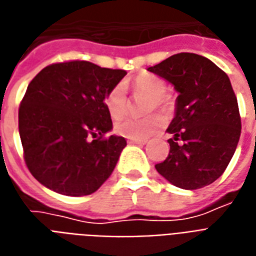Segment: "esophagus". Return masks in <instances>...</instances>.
I'll use <instances>...</instances> for the list:
<instances>
[{
	"label": "esophagus",
	"instance_id": "1",
	"mask_svg": "<svg viewBox=\"0 0 256 256\" xmlns=\"http://www.w3.org/2000/svg\"><path fill=\"white\" fill-rule=\"evenodd\" d=\"M130 144H146V140H142V139H128Z\"/></svg>",
	"mask_w": 256,
	"mask_h": 256
}]
</instances>
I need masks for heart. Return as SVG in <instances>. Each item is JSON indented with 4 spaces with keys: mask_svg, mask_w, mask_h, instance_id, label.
Returning a JSON list of instances; mask_svg holds the SVG:
<instances>
[{
    "mask_svg": "<svg viewBox=\"0 0 256 256\" xmlns=\"http://www.w3.org/2000/svg\"><path fill=\"white\" fill-rule=\"evenodd\" d=\"M132 90L139 94H146L152 98V108L156 106L158 109L168 112L170 109V100L168 98L166 90L168 86L165 80L154 76V74H140L132 82ZM106 109L112 116V118H120L126 113L128 102L124 87L121 84L114 86L110 90L105 98ZM164 118L161 116L154 114L144 117V118H135V117H126L122 120L117 121L114 124V130L118 135L128 138V139H147L151 135L161 130L164 126Z\"/></svg>",
    "mask_w": 256,
    "mask_h": 256,
    "instance_id": "heart-1",
    "label": "heart"
}]
</instances>
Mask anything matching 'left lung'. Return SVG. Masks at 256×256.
<instances>
[{"mask_svg":"<svg viewBox=\"0 0 256 256\" xmlns=\"http://www.w3.org/2000/svg\"><path fill=\"white\" fill-rule=\"evenodd\" d=\"M174 86L176 114L168 132L169 156L156 172L182 190H198L222 174L238 147L242 120L228 74L212 61L178 53L148 68Z\"/></svg>","mask_w":256,"mask_h":256,"instance_id":"left-lung-1","label":"left lung"}]
</instances>
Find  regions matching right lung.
Here are the masks:
<instances>
[{
	"instance_id": "1",
	"label": "right lung",
	"mask_w": 256,
	"mask_h": 256,
	"mask_svg": "<svg viewBox=\"0 0 256 256\" xmlns=\"http://www.w3.org/2000/svg\"><path fill=\"white\" fill-rule=\"evenodd\" d=\"M126 74L74 60L49 65L31 80L18 108V134L24 161L42 186L84 196L109 178L126 140L105 138L113 128L105 98Z\"/></svg>"
}]
</instances>
